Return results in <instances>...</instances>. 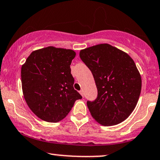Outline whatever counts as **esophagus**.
Returning a JSON list of instances; mask_svg holds the SVG:
<instances>
[{"label": "esophagus", "instance_id": "obj_1", "mask_svg": "<svg viewBox=\"0 0 160 160\" xmlns=\"http://www.w3.org/2000/svg\"><path fill=\"white\" fill-rule=\"evenodd\" d=\"M80 95H82V97H84V93H83V91H82V90L80 91Z\"/></svg>", "mask_w": 160, "mask_h": 160}]
</instances>
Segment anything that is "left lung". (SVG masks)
<instances>
[{
	"label": "left lung",
	"instance_id": "left-lung-1",
	"mask_svg": "<svg viewBox=\"0 0 160 160\" xmlns=\"http://www.w3.org/2000/svg\"><path fill=\"white\" fill-rule=\"evenodd\" d=\"M80 57L92 72L97 86V98L87 101L92 116L106 126L128 118L142 88L141 76L132 59L109 44L81 50Z\"/></svg>",
	"mask_w": 160,
	"mask_h": 160
}]
</instances>
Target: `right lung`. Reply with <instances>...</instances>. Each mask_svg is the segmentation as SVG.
<instances>
[{"mask_svg":"<svg viewBox=\"0 0 160 160\" xmlns=\"http://www.w3.org/2000/svg\"><path fill=\"white\" fill-rule=\"evenodd\" d=\"M76 53L70 49L50 47L32 51L22 67L24 99L42 120H62L82 96L74 88L70 65Z\"/></svg>","mask_w":160,"mask_h":160,"instance_id":"obj_1","label":"right lung"}]
</instances>
